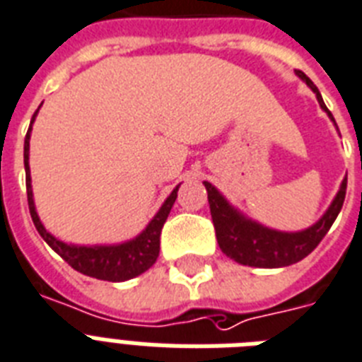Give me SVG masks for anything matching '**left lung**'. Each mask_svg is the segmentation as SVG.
<instances>
[{
	"label": "left lung",
	"mask_w": 362,
	"mask_h": 362,
	"mask_svg": "<svg viewBox=\"0 0 362 362\" xmlns=\"http://www.w3.org/2000/svg\"><path fill=\"white\" fill-rule=\"evenodd\" d=\"M296 74L316 93V99L322 110L334 123V117L327 110L322 95H320L316 86L312 83L310 78L300 71H297ZM204 185L205 190H207L213 224H215L216 241H218L222 252L233 262L248 265V267L276 269L288 267L291 263L300 262L320 245V241L325 237V233L332 226V222L337 221L338 213L342 209L348 177L342 179L337 196L332 198L327 211L320 216V221L299 231H280L274 230V228L263 226L262 222L254 221V218L245 215L243 211L237 209L235 205H231L226 196L222 194L215 185H211L209 181H204Z\"/></svg>",
	"instance_id": "left-lung-1"
}]
</instances>
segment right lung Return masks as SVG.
Returning a JSON list of instances; mask_svg holds the SVG:
<instances>
[{
    "label": "right lung",
    "instance_id": "1",
    "mask_svg": "<svg viewBox=\"0 0 362 362\" xmlns=\"http://www.w3.org/2000/svg\"><path fill=\"white\" fill-rule=\"evenodd\" d=\"M42 106V104H40ZM40 106L31 117L30 129L24 140V168H25V187H28V204H30V213L33 218V224L40 237L45 239L50 248L56 254H59L72 269L78 273L88 274L93 279L108 280V282H125L138 274L146 273L153 263L157 262L158 250H160V231H163L164 222H166L170 211H172L177 190L181 183L170 192L157 215L153 216L149 224L129 241L114 243V245H74V243H65L52 235L46 230L45 224L40 222L37 207H35L33 189H31V172H30V140L31 129H33L35 117L39 114Z\"/></svg>",
    "mask_w": 362,
    "mask_h": 362
}]
</instances>
